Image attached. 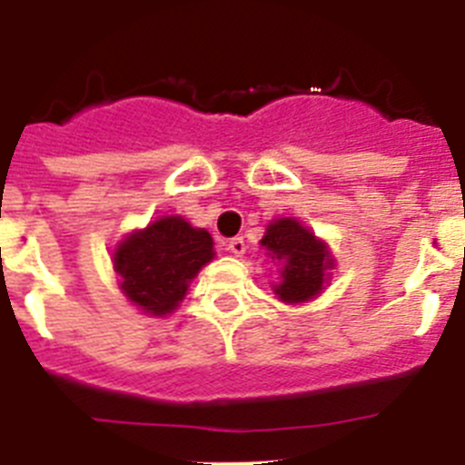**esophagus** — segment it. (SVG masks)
I'll return each instance as SVG.
<instances>
[{
	"label": "esophagus",
	"instance_id": "esophagus-1",
	"mask_svg": "<svg viewBox=\"0 0 465 465\" xmlns=\"http://www.w3.org/2000/svg\"><path fill=\"white\" fill-rule=\"evenodd\" d=\"M228 252L235 253V256H244V253H246L244 237H232V240L228 242Z\"/></svg>",
	"mask_w": 465,
	"mask_h": 465
}]
</instances>
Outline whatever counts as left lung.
Returning <instances> with one entry per match:
<instances>
[{
  "mask_svg": "<svg viewBox=\"0 0 465 465\" xmlns=\"http://www.w3.org/2000/svg\"><path fill=\"white\" fill-rule=\"evenodd\" d=\"M261 244L272 258L283 262L282 283L274 286V293L283 302H305L322 291L332 261L323 242L316 240L298 221L279 219L270 223Z\"/></svg>",
  "mask_w": 465,
  "mask_h": 465,
  "instance_id": "left-lung-1",
  "label": "left lung"
}]
</instances>
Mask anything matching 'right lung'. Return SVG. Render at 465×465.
<instances>
[{
  "instance_id": "obj_1",
  "label": "right lung",
  "mask_w": 465,
  "mask_h": 465,
  "mask_svg": "<svg viewBox=\"0 0 465 465\" xmlns=\"http://www.w3.org/2000/svg\"><path fill=\"white\" fill-rule=\"evenodd\" d=\"M207 230L182 216H165L127 237L114 253L121 289L134 305L160 316L174 310L188 282L213 258Z\"/></svg>"
}]
</instances>
